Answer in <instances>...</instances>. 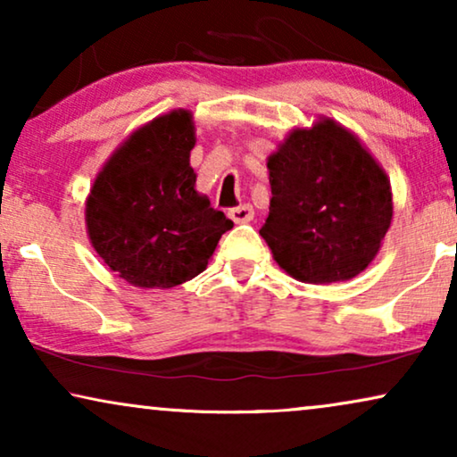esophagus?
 Returning <instances> with one entry per match:
<instances>
[{"label":"esophagus","instance_id":"esophagus-1","mask_svg":"<svg viewBox=\"0 0 457 457\" xmlns=\"http://www.w3.org/2000/svg\"><path fill=\"white\" fill-rule=\"evenodd\" d=\"M228 216H230V220L237 224L249 222L253 218V208L249 204H241V205H237V208H230Z\"/></svg>","mask_w":457,"mask_h":457}]
</instances>
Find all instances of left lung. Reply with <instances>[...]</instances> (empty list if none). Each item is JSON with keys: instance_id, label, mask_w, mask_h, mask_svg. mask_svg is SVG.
Wrapping results in <instances>:
<instances>
[{"instance_id": "left-lung-1", "label": "left lung", "mask_w": 457, "mask_h": 457, "mask_svg": "<svg viewBox=\"0 0 457 457\" xmlns=\"http://www.w3.org/2000/svg\"><path fill=\"white\" fill-rule=\"evenodd\" d=\"M270 214L260 235L274 260L303 283L360 274L389 230L391 187L370 154L333 120L293 130L268 160Z\"/></svg>"}]
</instances>
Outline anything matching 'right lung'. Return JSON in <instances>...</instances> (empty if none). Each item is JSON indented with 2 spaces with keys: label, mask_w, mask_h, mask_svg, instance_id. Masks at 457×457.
I'll use <instances>...</instances> for the list:
<instances>
[{
  "label": "right lung",
  "mask_w": 457,
  "mask_h": 457,
  "mask_svg": "<svg viewBox=\"0 0 457 457\" xmlns=\"http://www.w3.org/2000/svg\"><path fill=\"white\" fill-rule=\"evenodd\" d=\"M191 114L174 110L135 130L93 183L87 230L127 283L168 289L205 270L233 220L195 191Z\"/></svg>",
  "instance_id": "right-lung-1"
}]
</instances>
